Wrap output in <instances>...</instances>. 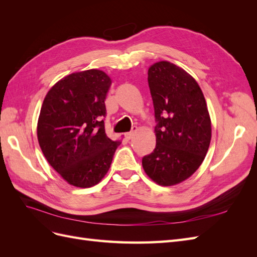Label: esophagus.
<instances>
[{
    "instance_id": "34e87169",
    "label": "esophagus",
    "mask_w": 257,
    "mask_h": 257,
    "mask_svg": "<svg viewBox=\"0 0 257 257\" xmlns=\"http://www.w3.org/2000/svg\"><path fill=\"white\" fill-rule=\"evenodd\" d=\"M137 130H138L137 126H133V127H132V131H131V132H128V133H125V138H126V139L133 138V137L135 136V134H136Z\"/></svg>"
}]
</instances>
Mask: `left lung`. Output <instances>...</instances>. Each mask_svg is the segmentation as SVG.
I'll return each mask as SVG.
<instances>
[{
    "label": "left lung",
    "instance_id": "8db88e82",
    "mask_svg": "<svg viewBox=\"0 0 257 257\" xmlns=\"http://www.w3.org/2000/svg\"><path fill=\"white\" fill-rule=\"evenodd\" d=\"M157 145L143 158L146 174L160 185L184 181L203 163L211 141V121L198 83L167 61L148 71Z\"/></svg>",
    "mask_w": 257,
    "mask_h": 257
}]
</instances>
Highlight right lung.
I'll list each match as a JSON object with an SVG mask.
<instances>
[{
	"mask_svg": "<svg viewBox=\"0 0 257 257\" xmlns=\"http://www.w3.org/2000/svg\"><path fill=\"white\" fill-rule=\"evenodd\" d=\"M111 80L103 71L74 73L46 95L37 123L41 149L52 168L69 184H97L120 142L106 135L105 98Z\"/></svg>",
	"mask_w": 257,
	"mask_h": 257,
	"instance_id": "1",
	"label": "right lung"
}]
</instances>
